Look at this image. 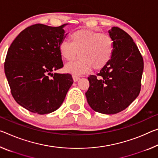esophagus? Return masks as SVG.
Segmentation results:
<instances>
[{
    "mask_svg": "<svg viewBox=\"0 0 158 158\" xmlns=\"http://www.w3.org/2000/svg\"><path fill=\"white\" fill-rule=\"evenodd\" d=\"M72 78H73L74 82H77L79 79V77L76 76V75H73V76H72Z\"/></svg>",
    "mask_w": 158,
    "mask_h": 158,
    "instance_id": "1",
    "label": "esophagus"
}]
</instances>
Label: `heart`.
<instances>
[{
  "label": "heart",
  "instance_id": "b5f03b06",
  "mask_svg": "<svg viewBox=\"0 0 158 158\" xmlns=\"http://www.w3.org/2000/svg\"><path fill=\"white\" fill-rule=\"evenodd\" d=\"M70 40H62L59 44L61 57L67 62L78 60L67 64L65 71L81 74L91 68L99 70L110 61L114 52L112 39L109 35L93 30L80 29L70 34Z\"/></svg>",
  "mask_w": 158,
  "mask_h": 158
}]
</instances>
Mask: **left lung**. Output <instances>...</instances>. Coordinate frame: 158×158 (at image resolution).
I'll use <instances>...</instances> for the list:
<instances>
[{
  "instance_id": "8db88e82",
  "label": "left lung",
  "mask_w": 158,
  "mask_h": 158,
  "mask_svg": "<svg viewBox=\"0 0 158 158\" xmlns=\"http://www.w3.org/2000/svg\"><path fill=\"white\" fill-rule=\"evenodd\" d=\"M114 45L113 56L97 76L88 77L86 96L94 111L112 114L124 110L139 96L143 60L134 40L124 30L108 31Z\"/></svg>"
}]
</instances>
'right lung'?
Segmentation results:
<instances>
[{"mask_svg": "<svg viewBox=\"0 0 158 158\" xmlns=\"http://www.w3.org/2000/svg\"><path fill=\"white\" fill-rule=\"evenodd\" d=\"M67 24L31 25L19 33L7 51L4 69L12 97L34 113L58 109L73 84L71 74L52 73L63 67L59 44L66 36Z\"/></svg>", "mask_w": 158, "mask_h": 158, "instance_id": "1", "label": "right lung"}]
</instances>
